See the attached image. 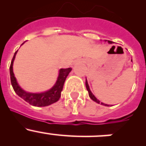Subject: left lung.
<instances>
[{"instance_id":"left-lung-1","label":"left lung","mask_w":146,"mask_h":146,"mask_svg":"<svg viewBox=\"0 0 146 146\" xmlns=\"http://www.w3.org/2000/svg\"><path fill=\"white\" fill-rule=\"evenodd\" d=\"M108 43H110V44H112V43H113V42H111V41H109V40H108ZM85 85H86L87 90L88 91V94H89V96H90V98L92 100H93V101H95V102H97V103H98V104H100V103H101V104H102V105L109 106V105H107V104H104V103H102V102H100V100H98L97 99V98H95V96H94V95H93V94L92 93V92H91L90 90L89 85H88V81H87V79H86V80H85Z\"/></svg>"}]
</instances>
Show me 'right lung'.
I'll return each mask as SVG.
<instances>
[{
	"label": "right lung",
	"mask_w": 146,
	"mask_h": 146,
	"mask_svg": "<svg viewBox=\"0 0 146 146\" xmlns=\"http://www.w3.org/2000/svg\"><path fill=\"white\" fill-rule=\"evenodd\" d=\"M17 52V51H16L15 53L14 56L12 59L10 66V81H11L13 90L16 92V94L29 104H30L31 105L36 106V107H45V106L50 105V104L58 101L59 98H61V93L63 88H64L65 80H66L69 73L71 71V68L60 69L59 75H58L57 81L51 90L45 92H42V93H29V92L23 90L19 86L15 77L14 76V73H13V61H14L15 58V55Z\"/></svg>",
	"instance_id": "obj_1"
}]
</instances>
